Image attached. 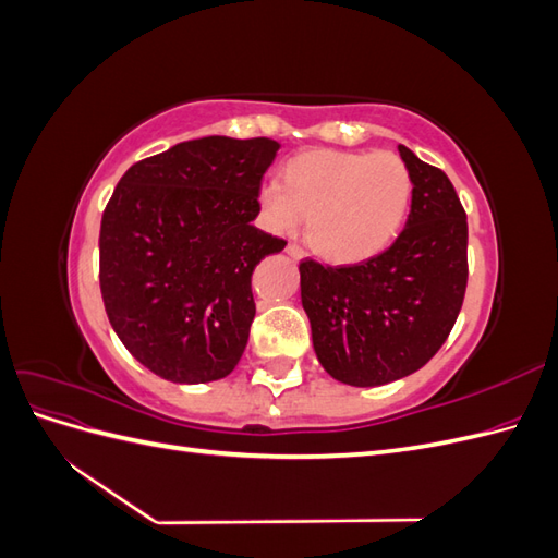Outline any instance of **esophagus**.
<instances>
[{
    "label": "esophagus",
    "mask_w": 558,
    "mask_h": 558,
    "mask_svg": "<svg viewBox=\"0 0 558 558\" xmlns=\"http://www.w3.org/2000/svg\"><path fill=\"white\" fill-rule=\"evenodd\" d=\"M286 253H289V256H291L293 260H302V258H305V248L298 246V244H289V246H286Z\"/></svg>",
    "instance_id": "1"
}]
</instances>
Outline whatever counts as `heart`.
<instances>
[{
	"mask_svg": "<svg viewBox=\"0 0 558 558\" xmlns=\"http://www.w3.org/2000/svg\"><path fill=\"white\" fill-rule=\"evenodd\" d=\"M412 174L391 150L351 154L316 148L286 162L281 183L260 189L267 228L293 234L310 216L307 238L332 263L375 258L391 244L412 202Z\"/></svg>",
	"mask_w": 558,
	"mask_h": 558,
	"instance_id": "b5f03b06",
	"label": "heart"
}]
</instances>
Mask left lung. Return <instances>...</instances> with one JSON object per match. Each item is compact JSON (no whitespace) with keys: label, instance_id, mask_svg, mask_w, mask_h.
<instances>
[{"label":"left lung","instance_id":"left-lung-1","mask_svg":"<svg viewBox=\"0 0 558 558\" xmlns=\"http://www.w3.org/2000/svg\"><path fill=\"white\" fill-rule=\"evenodd\" d=\"M412 209L398 240L359 265L300 263V295L318 363L349 386L416 373L445 344L468 286V221L451 181L398 146Z\"/></svg>","mask_w":558,"mask_h":558}]
</instances>
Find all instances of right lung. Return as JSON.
Here are the masks:
<instances>
[{
  "mask_svg": "<svg viewBox=\"0 0 558 558\" xmlns=\"http://www.w3.org/2000/svg\"><path fill=\"white\" fill-rule=\"evenodd\" d=\"M279 144L202 137L134 162L99 228L109 324L150 373L174 384L228 377L256 316L251 275L286 242L256 226Z\"/></svg>",
  "mask_w": 558,
  "mask_h": 558,
  "instance_id": "right-lung-1",
  "label": "right lung"
}]
</instances>
